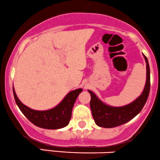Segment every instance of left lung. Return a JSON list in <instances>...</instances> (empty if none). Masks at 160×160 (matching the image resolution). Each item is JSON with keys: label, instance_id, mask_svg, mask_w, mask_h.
<instances>
[{"label": "left lung", "instance_id": "left-lung-1", "mask_svg": "<svg viewBox=\"0 0 160 160\" xmlns=\"http://www.w3.org/2000/svg\"><path fill=\"white\" fill-rule=\"evenodd\" d=\"M147 63V80L143 93L134 102L122 107H111L106 106L97 98L93 92L88 91L91 96L90 106L95 123L99 127L105 128H112L124 124L135 118L142 111L145 105L150 93L151 77L150 67L148 58L144 55Z\"/></svg>", "mask_w": 160, "mask_h": 160}]
</instances>
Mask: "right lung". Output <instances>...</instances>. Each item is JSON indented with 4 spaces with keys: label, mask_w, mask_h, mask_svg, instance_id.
Wrapping results in <instances>:
<instances>
[{
    "label": "right lung",
    "mask_w": 160,
    "mask_h": 160,
    "mask_svg": "<svg viewBox=\"0 0 160 160\" xmlns=\"http://www.w3.org/2000/svg\"><path fill=\"white\" fill-rule=\"evenodd\" d=\"M13 90L15 101L21 112L32 123L43 129H57L68 125L72 115V107L82 89L72 91L65 97L58 106L47 111H36L28 108L21 102Z\"/></svg>",
    "instance_id": "right-lung-1"
}]
</instances>
